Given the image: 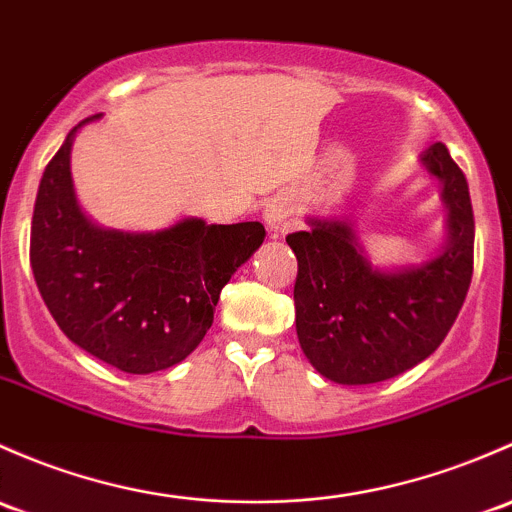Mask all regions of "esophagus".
I'll list each match as a JSON object with an SVG mask.
<instances>
[{"mask_svg": "<svg viewBox=\"0 0 512 512\" xmlns=\"http://www.w3.org/2000/svg\"><path fill=\"white\" fill-rule=\"evenodd\" d=\"M289 215H292V208H289V203L287 201H272L270 206H267V211H265V220H267V225H270L272 230H284L287 228V223H289Z\"/></svg>", "mask_w": 512, "mask_h": 512, "instance_id": "obj_1", "label": "esophagus"}]
</instances>
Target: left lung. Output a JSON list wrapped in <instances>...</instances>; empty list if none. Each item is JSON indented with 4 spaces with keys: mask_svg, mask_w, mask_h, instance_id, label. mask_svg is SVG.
<instances>
[{
    "mask_svg": "<svg viewBox=\"0 0 512 512\" xmlns=\"http://www.w3.org/2000/svg\"><path fill=\"white\" fill-rule=\"evenodd\" d=\"M424 166L444 184L449 242L422 267L378 272L351 225L311 220L287 235L297 255V336L309 363L341 385L395 378L429 358L454 326L473 274V208L464 171L446 144H432Z\"/></svg>",
    "mask_w": 512,
    "mask_h": 512,
    "instance_id": "obj_1",
    "label": "left lung"
}]
</instances>
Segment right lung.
<instances>
[{"instance_id": "1", "label": "right lung", "mask_w": 512, "mask_h": 512, "mask_svg": "<svg viewBox=\"0 0 512 512\" xmlns=\"http://www.w3.org/2000/svg\"><path fill=\"white\" fill-rule=\"evenodd\" d=\"M75 129L36 193L29 242L36 287L58 328L102 363L132 375L171 368L203 341L220 289L262 245L265 228L198 218L159 233L98 228L73 193Z\"/></svg>"}]
</instances>
